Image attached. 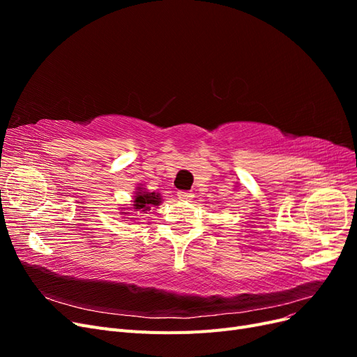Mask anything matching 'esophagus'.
<instances>
[{
	"mask_svg": "<svg viewBox=\"0 0 357 357\" xmlns=\"http://www.w3.org/2000/svg\"><path fill=\"white\" fill-rule=\"evenodd\" d=\"M177 195L181 201H190L193 198V193L188 192V190H180V192H177Z\"/></svg>",
	"mask_w": 357,
	"mask_h": 357,
	"instance_id": "obj_1",
	"label": "esophagus"
}]
</instances>
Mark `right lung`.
<instances>
[{
    "instance_id": "right-lung-1",
    "label": "right lung",
    "mask_w": 357,
    "mask_h": 357,
    "mask_svg": "<svg viewBox=\"0 0 357 357\" xmlns=\"http://www.w3.org/2000/svg\"><path fill=\"white\" fill-rule=\"evenodd\" d=\"M160 204V197H159V193H155V192H147L146 189H143V188H138L137 189V193H135V197H134V211H139V213H143V211H147V210H150V207H152V205H159ZM125 214H128V213H125ZM128 219H135V218H128Z\"/></svg>"
}]
</instances>
